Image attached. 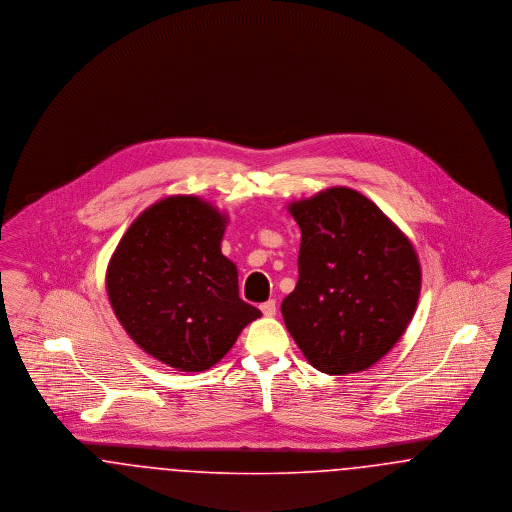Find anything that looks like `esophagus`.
I'll list each match as a JSON object with an SVG mask.
<instances>
[{
  "mask_svg": "<svg viewBox=\"0 0 512 512\" xmlns=\"http://www.w3.org/2000/svg\"><path fill=\"white\" fill-rule=\"evenodd\" d=\"M261 311L265 317H274L276 315V301L268 299L265 303H261Z\"/></svg>",
  "mask_w": 512,
  "mask_h": 512,
  "instance_id": "34e87169",
  "label": "esophagus"
}]
</instances>
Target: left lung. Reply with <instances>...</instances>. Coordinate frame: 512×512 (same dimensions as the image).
Returning a JSON list of instances; mask_svg holds the SVG:
<instances>
[{
    "instance_id": "8db88e82",
    "label": "left lung",
    "mask_w": 512,
    "mask_h": 512,
    "mask_svg": "<svg viewBox=\"0 0 512 512\" xmlns=\"http://www.w3.org/2000/svg\"><path fill=\"white\" fill-rule=\"evenodd\" d=\"M299 280L282 301L288 332L326 374L378 363L409 326L420 293L413 245L365 195L332 188L293 203Z\"/></svg>"
}]
</instances>
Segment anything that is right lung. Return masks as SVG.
Returning <instances> with one entry per match:
<instances>
[{
    "label": "right lung",
    "mask_w": 512,
    "mask_h": 512,
    "mask_svg": "<svg viewBox=\"0 0 512 512\" xmlns=\"http://www.w3.org/2000/svg\"><path fill=\"white\" fill-rule=\"evenodd\" d=\"M224 222L197 197H167L132 222L107 268V293L128 336L182 372L217 365L261 317L220 253Z\"/></svg>",
    "instance_id": "right-lung-1"
}]
</instances>
